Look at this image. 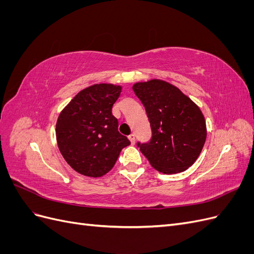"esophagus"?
I'll return each instance as SVG.
<instances>
[{
	"instance_id": "esophagus-1",
	"label": "esophagus",
	"mask_w": 254,
	"mask_h": 254,
	"mask_svg": "<svg viewBox=\"0 0 254 254\" xmlns=\"http://www.w3.org/2000/svg\"><path fill=\"white\" fill-rule=\"evenodd\" d=\"M129 140H130V142H131V144H134L135 143V135L133 134V133H131V134H130L129 136Z\"/></svg>"
}]
</instances>
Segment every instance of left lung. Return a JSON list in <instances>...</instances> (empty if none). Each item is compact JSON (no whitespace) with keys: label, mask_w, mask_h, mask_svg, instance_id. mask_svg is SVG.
<instances>
[{"label":"left lung","mask_w":254,"mask_h":254,"mask_svg":"<svg viewBox=\"0 0 254 254\" xmlns=\"http://www.w3.org/2000/svg\"><path fill=\"white\" fill-rule=\"evenodd\" d=\"M132 89L145 107L152 131L149 143H137L140 150L160 173L187 171L206 140L202 111L179 88L162 79L135 82Z\"/></svg>","instance_id":"left-lung-1"}]
</instances>
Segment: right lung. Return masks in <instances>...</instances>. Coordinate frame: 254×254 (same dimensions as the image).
I'll return each instance as SVG.
<instances>
[{
	"label": "right lung",
	"mask_w": 254,
	"mask_h": 254,
	"mask_svg": "<svg viewBox=\"0 0 254 254\" xmlns=\"http://www.w3.org/2000/svg\"><path fill=\"white\" fill-rule=\"evenodd\" d=\"M122 86L95 83L76 94L56 123L58 148L74 171L98 178L110 172L122 149L130 145L112 115Z\"/></svg>",
	"instance_id": "obj_1"
}]
</instances>
